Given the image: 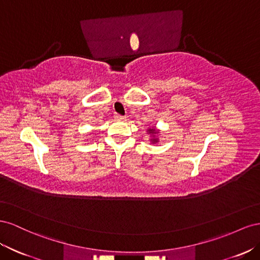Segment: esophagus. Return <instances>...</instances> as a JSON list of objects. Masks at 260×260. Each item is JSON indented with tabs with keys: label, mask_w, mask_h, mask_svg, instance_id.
I'll return each instance as SVG.
<instances>
[{
	"label": "esophagus",
	"mask_w": 260,
	"mask_h": 260,
	"mask_svg": "<svg viewBox=\"0 0 260 260\" xmlns=\"http://www.w3.org/2000/svg\"><path fill=\"white\" fill-rule=\"evenodd\" d=\"M115 120L116 121H124L125 120V116H123V115H120V114H115Z\"/></svg>",
	"instance_id": "1"
}]
</instances>
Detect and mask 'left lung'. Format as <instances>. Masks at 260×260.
I'll return each mask as SVG.
<instances>
[{
	"label": "left lung",
	"instance_id": "left-lung-1",
	"mask_svg": "<svg viewBox=\"0 0 260 260\" xmlns=\"http://www.w3.org/2000/svg\"><path fill=\"white\" fill-rule=\"evenodd\" d=\"M149 133H151V134L153 135V134H155V133H157V132H155V129H154V128H150V129H149ZM152 142H153V143H157V142H158V139L153 138V139H152Z\"/></svg>",
	"mask_w": 260,
	"mask_h": 260
}]
</instances>
